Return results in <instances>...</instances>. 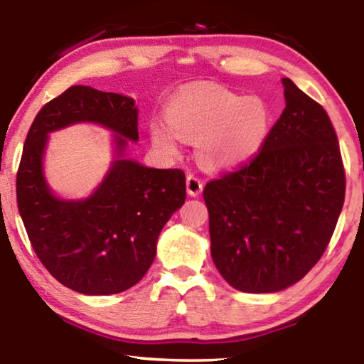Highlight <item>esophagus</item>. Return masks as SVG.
Returning <instances> with one entry per match:
<instances>
[{
  "instance_id": "1",
  "label": "esophagus",
  "mask_w": 364,
  "mask_h": 364,
  "mask_svg": "<svg viewBox=\"0 0 364 364\" xmlns=\"http://www.w3.org/2000/svg\"><path fill=\"white\" fill-rule=\"evenodd\" d=\"M187 193L191 197H198L200 196L202 188H203V183L198 177L193 176V173H188L187 176Z\"/></svg>"
}]
</instances>
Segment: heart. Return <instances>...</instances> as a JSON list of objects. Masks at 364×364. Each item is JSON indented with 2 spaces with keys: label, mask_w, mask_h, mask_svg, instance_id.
Here are the masks:
<instances>
[{
  "label": "heart",
  "mask_w": 364,
  "mask_h": 364,
  "mask_svg": "<svg viewBox=\"0 0 364 364\" xmlns=\"http://www.w3.org/2000/svg\"><path fill=\"white\" fill-rule=\"evenodd\" d=\"M166 121L149 127L154 147L177 156L182 139L196 141L197 157L213 171H233L258 156L272 127V111L258 96L215 84H187L168 99Z\"/></svg>",
  "instance_id": "obj_1"
}]
</instances>
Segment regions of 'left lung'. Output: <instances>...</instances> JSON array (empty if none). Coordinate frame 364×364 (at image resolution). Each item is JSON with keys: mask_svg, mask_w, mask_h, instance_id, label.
<instances>
[{"mask_svg": "<svg viewBox=\"0 0 364 364\" xmlns=\"http://www.w3.org/2000/svg\"><path fill=\"white\" fill-rule=\"evenodd\" d=\"M265 146L240 171L208 182L210 253L228 285L275 293L320 260L345 202V171L330 117L291 79Z\"/></svg>", "mask_w": 364, "mask_h": 364, "instance_id": "8db88e82", "label": "left lung"}]
</instances>
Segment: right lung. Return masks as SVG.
I'll list each match as a JSON object with an SVG mask.
<instances>
[{"mask_svg": "<svg viewBox=\"0 0 364 364\" xmlns=\"http://www.w3.org/2000/svg\"><path fill=\"white\" fill-rule=\"evenodd\" d=\"M132 97L71 86L49 101L29 129L16 177L19 215L48 272L82 295H112L136 285L151 268L157 240L186 202L181 168H152L127 157L139 141ZM74 123L113 132V161L86 199L59 198L43 173L48 134Z\"/></svg>", "mask_w": 364, "mask_h": 364, "instance_id": "right-lung-1", "label": "right lung"}]
</instances>
